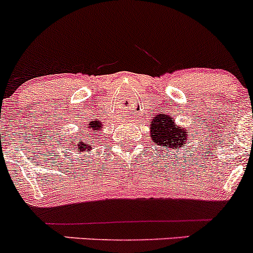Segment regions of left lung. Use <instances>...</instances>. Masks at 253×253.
I'll list each match as a JSON object with an SVG mask.
<instances>
[{"instance_id": "left-lung-1", "label": "left lung", "mask_w": 253, "mask_h": 253, "mask_svg": "<svg viewBox=\"0 0 253 253\" xmlns=\"http://www.w3.org/2000/svg\"><path fill=\"white\" fill-rule=\"evenodd\" d=\"M152 137L154 142H159V144H169L170 148L174 149L183 147L185 143L188 142L186 128L176 125L169 115L158 117L155 126L153 127Z\"/></svg>"}]
</instances>
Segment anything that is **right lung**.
Here are the masks:
<instances>
[{"mask_svg": "<svg viewBox=\"0 0 253 253\" xmlns=\"http://www.w3.org/2000/svg\"><path fill=\"white\" fill-rule=\"evenodd\" d=\"M71 144H72V143H71ZM90 149H93L90 145L85 144V143H81V142L78 143V145H76V147L73 148V150L76 152V154H82V153H84V152L89 153V150H90Z\"/></svg>", "mask_w": 253, "mask_h": 253, "instance_id": "add662e5", "label": "right lung"}]
</instances>
